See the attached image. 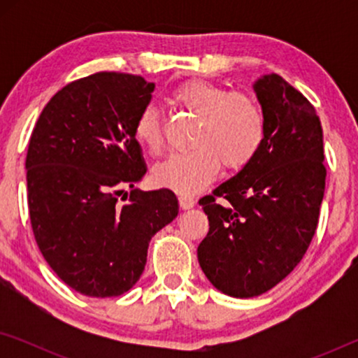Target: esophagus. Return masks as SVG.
Masks as SVG:
<instances>
[{"mask_svg": "<svg viewBox=\"0 0 358 358\" xmlns=\"http://www.w3.org/2000/svg\"><path fill=\"white\" fill-rule=\"evenodd\" d=\"M179 205H180V208H184V210L192 208L195 205V199L190 197V195H179Z\"/></svg>", "mask_w": 358, "mask_h": 358, "instance_id": "34e87169", "label": "esophagus"}]
</instances>
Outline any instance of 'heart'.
Instances as JSON below:
<instances>
[{
	"label": "heart",
	"mask_w": 358,
	"mask_h": 358,
	"mask_svg": "<svg viewBox=\"0 0 358 358\" xmlns=\"http://www.w3.org/2000/svg\"><path fill=\"white\" fill-rule=\"evenodd\" d=\"M173 101L197 115L199 122L190 140L192 148L155 166L151 178L159 187L195 194L217 178L222 163L229 171H239L251 164L264 146L266 114L254 97L205 80H189L173 91ZM134 134L150 153L163 150V127L153 106L141 109Z\"/></svg>",
	"instance_id": "obj_1"
}]
</instances>
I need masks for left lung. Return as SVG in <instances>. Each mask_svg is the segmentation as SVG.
<instances>
[{"instance_id":"1","label":"left lung","mask_w":358,"mask_h":358,"mask_svg":"<svg viewBox=\"0 0 358 358\" xmlns=\"http://www.w3.org/2000/svg\"><path fill=\"white\" fill-rule=\"evenodd\" d=\"M266 114L251 164L199 200L208 233L197 256L212 285L234 298L271 290L298 266L315 236L326 187L315 107L282 76L254 83Z\"/></svg>"}]
</instances>
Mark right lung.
<instances>
[{"label": "right lung", "instance_id": "obj_1", "mask_svg": "<svg viewBox=\"0 0 358 358\" xmlns=\"http://www.w3.org/2000/svg\"><path fill=\"white\" fill-rule=\"evenodd\" d=\"M155 83L101 71L62 87L29 141L27 203L52 271L86 296L129 292L145 271L150 239L178 217L173 190L134 189L146 173L134 125Z\"/></svg>", "mask_w": 358, "mask_h": 358}]
</instances>
